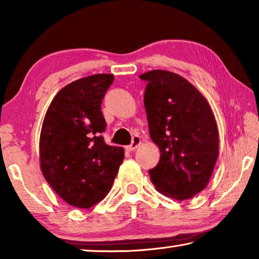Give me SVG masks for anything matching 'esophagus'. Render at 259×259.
<instances>
[{
  "mask_svg": "<svg viewBox=\"0 0 259 259\" xmlns=\"http://www.w3.org/2000/svg\"><path fill=\"white\" fill-rule=\"evenodd\" d=\"M140 142H142V140H140V137H138V136H134L133 142H131L130 145L126 147V150H128L129 152L135 151L136 148H137L140 145Z\"/></svg>",
  "mask_w": 259,
  "mask_h": 259,
  "instance_id": "obj_1",
  "label": "esophagus"
}]
</instances>
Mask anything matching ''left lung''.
<instances>
[{
	"label": "left lung",
	"instance_id": "8db88e82",
	"mask_svg": "<svg viewBox=\"0 0 259 259\" xmlns=\"http://www.w3.org/2000/svg\"><path fill=\"white\" fill-rule=\"evenodd\" d=\"M147 82L144 105L150 136L160 148L155 168L148 170L159 192L176 200L203 191L218 157V129L209 104L178 74L154 71L140 75Z\"/></svg>",
	"mask_w": 259,
	"mask_h": 259
}]
</instances>
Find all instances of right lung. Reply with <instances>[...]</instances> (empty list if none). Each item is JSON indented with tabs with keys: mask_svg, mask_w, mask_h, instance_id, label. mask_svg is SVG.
<instances>
[{
	"mask_svg": "<svg viewBox=\"0 0 259 259\" xmlns=\"http://www.w3.org/2000/svg\"><path fill=\"white\" fill-rule=\"evenodd\" d=\"M112 74H95L69 83L52 100L42 124L40 163L49 185L65 202L88 209L111 191L124 159L102 134V112Z\"/></svg>",
	"mask_w": 259,
	"mask_h": 259,
	"instance_id": "1",
	"label": "right lung"
}]
</instances>
